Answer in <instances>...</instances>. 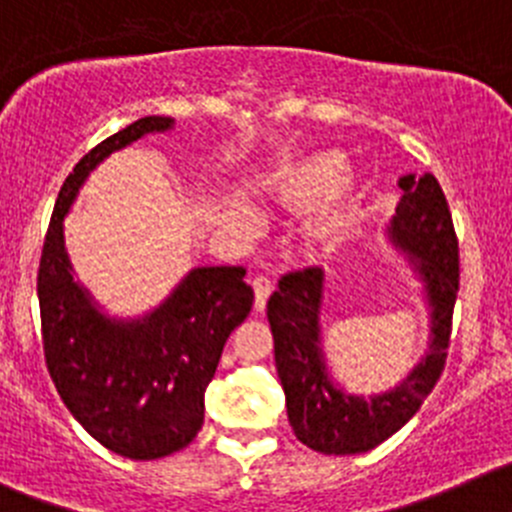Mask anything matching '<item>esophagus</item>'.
<instances>
[{"instance_id": "obj_1", "label": "esophagus", "mask_w": 512, "mask_h": 512, "mask_svg": "<svg viewBox=\"0 0 512 512\" xmlns=\"http://www.w3.org/2000/svg\"><path fill=\"white\" fill-rule=\"evenodd\" d=\"M252 288H255V311H265L267 306V298H270V293H273V280H267V278H255L252 280Z\"/></svg>"}]
</instances>
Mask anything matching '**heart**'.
Here are the masks:
<instances>
[{
	"mask_svg": "<svg viewBox=\"0 0 512 512\" xmlns=\"http://www.w3.org/2000/svg\"><path fill=\"white\" fill-rule=\"evenodd\" d=\"M347 160L336 150L311 153L280 163L267 173L265 183L273 199L290 211H311L303 227V242L311 252L342 247L362 222V188L344 178ZM247 214V211H245Z\"/></svg>",
	"mask_w": 512,
	"mask_h": 512,
	"instance_id": "obj_1",
	"label": "heart"
}]
</instances>
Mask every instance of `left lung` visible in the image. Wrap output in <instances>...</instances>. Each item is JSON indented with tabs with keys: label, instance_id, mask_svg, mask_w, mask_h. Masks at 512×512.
I'll return each instance as SVG.
<instances>
[{
	"label": "left lung",
	"instance_id": "obj_1",
	"mask_svg": "<svg viewBox=\"0 0 512 512\" xmlns=\"http://www.w3.org/2000/svg\"><path fill=\"white\" fill-rule=\"evenodd\" d=\"M398 186L403 188V199L395 209L388 237L413 262L431 316L426 354L398 388L362 398L334 385L321 349V267L285 273L267 301L288 421L298 441L321 454H362L375 449L416 416L444 372L459 293L457 232L444 191L431 173L421 178L413 173L403 176Z\"/></svg>",
	"mask_w": 512,
	"mask_h": 512
}]
</instances>
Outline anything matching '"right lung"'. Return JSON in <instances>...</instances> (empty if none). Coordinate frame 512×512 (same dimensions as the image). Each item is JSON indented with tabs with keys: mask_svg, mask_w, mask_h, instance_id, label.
Masks as SVG:
<instances>
[{
	"mask_svg": "<svg viewBox=\"0 0 512 512\" xmlns=\"http://www.w3.org/2000/svg\"><path fill=\"white\" fill-rule=\"evenodd\" d=\"M170 117H142L89 150L63 181L38 267L40 324L50 380L81 426L119 457H168L204 426V395L229 334L247 319L245 267H196L142 319H112L73 280L63 216L104 158Z\"/></svg>",
	"mask_w": 512,
	"mask_h": 512,
	"instance_id": "add662e5",
	"label": "right lung"
}]
</instances>
